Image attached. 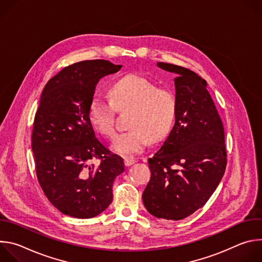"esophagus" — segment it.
Here are the masks:
<instances>
[{"label": "esophagus", "mask_w": 262, "mask_h": 262, "mask_svg": "<svg viewBox=\"0 0 262 262\" xmlns=\"http://www.w3.org/2000/svg\"><path fill=\"white\" fill-rule=\"evenodd\" d=\"M124 165L126 166V167H128V166H132V165H134L137 161H136V159H134V158H128V157H126V158H124Z\"/></svg>", "instance_id": "34e87169"}]
</instances>
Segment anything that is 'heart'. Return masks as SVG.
I'll return each mask as SVG.
<instances>
[{
    "label": "heart",
    "mask_w": 262,
    "mask_h": 262,
    "mask_svg": "<svg viewBox=\"0 0 262 262\" xmlns=\"http://www.w3.org/2000/svg\"><path fill=\"white\" fill-rule=\"evenodd\" d=\"M111 100L93 97L88 114L94 128L104 137L116 136V113L132 110L127 125L119 135L112 149L122 156H134L143 151L152 142L163 140L170 132L176 114V96L167 88L139 74H128L111 88Z\"/></svg>",
    "instance_id": "b5f03b06"
}]
</instances>
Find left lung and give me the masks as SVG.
<instances>
[{"mask_svg":"<svg viewBox=\"0 0 262 262\" xmlns=\"http://www.w3.org/2000/svg\"><path fill=\"white\" fill-rule=\"evenodd\" d=\"M158 66L177 74L175 124L148 160L151 177L142 198L152 215L178 221L205 205L225 173V134L206 81L181 66Z\"/></svg>","mask_w":262,"mask_h":262,"instance_id":"obj_1","label":"left lung"}]
</instances>
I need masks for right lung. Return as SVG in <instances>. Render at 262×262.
<instances>
[{
  "mask_svg": "<svg viewBox=\"0 0 262 262\" xmlns=\"http://www.w3.org/2000/svg\"><path fill=\"white\" fill-rule=\"evenodd\" d=\"M105 60L63 68L46 85L32 130L35 171L50 202L62 213L90 219L113 201L123 160L95 137L88 107L99 79L120 70ZM99 159L98 164L91 162Z\"/></svg>",
  "mask_w": 262,
  "mask_h": 262,
  "instance_id": "right-lung-1",
  "label": "right lung"
}]
</instances>
